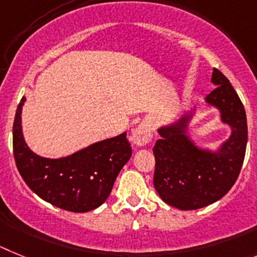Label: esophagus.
Masks as SVG:
<instances>
[{
	"instance_id": "34e87169",
	"label": "esophagus",
	"mask_w": 257,
	"mask_h": 257,
	"mask_svg": "<svg viewBox=\"0 0 257 257\" xmlns=\"http://www.w3.org/2000/svg\"><path fill=\"white\" fill-rule=\"evenodd\" d=\"M151 138H153V132H151L150 125L147 122H141L137 128H135L132 132V141L138 147L149 144L151 141Z\"/></svg>"
}]
</instances>
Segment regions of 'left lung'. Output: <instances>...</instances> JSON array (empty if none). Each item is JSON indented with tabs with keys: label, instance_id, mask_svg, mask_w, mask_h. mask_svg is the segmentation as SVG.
<instances>
[{
	"label": "left lung",
	"instance_id": "obj_1",
	"mask_svg": "<svg viewBox=\"0 0 257 257\" xmlns=\"http://www.w3.org/2000/svg\"><path fill=\"white\" fill-rule=\"evenodd\" d=\"M216 86L204 102L220 112L231 133L217 150L199 147L189 135L194 106L175 122L158 129L160 140L154 146V186L167 204L182 211L203 208L221 199L235 184L247 146L246 111L230 81L213 68Z\"/></svg>",
	"mask_w": 257,
	"mask_h": 257
}]
</instances>
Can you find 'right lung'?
<instances>
[{"mask_svg":"<svg viewBox=\"0 0 257 257\" xmlns=\"http://www.w3.org/2000/svg\"><path fill=\"white\" fill-rule=\"evenodd\" d=\"M22 98L13 126L17 168L31 190L58 208L88 212L104 203L113 182L132 156L126 133L95 142L68 156L50 159L27 146L22 131Z\"/></svg>","mask_w":257,"mask_h":257,"instance_id":"obj_1","label":"right lung"}]
</instances>
